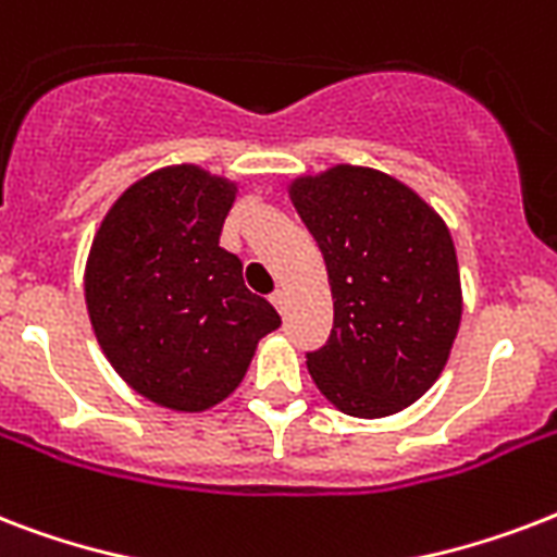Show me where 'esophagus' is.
Listing matches in <instances>:
<instances>
[{"label": "esophagus", "instance_id": "1", "mask_svg": "<svg viewBox=\"0 0 557 557\" xmlns=\"http://www.w3.org/2000/svg\"><path fill=\"white\" fill-rule=\"evenodd\" d=\"M271 304L277 306V312H286V304H288V295L283 292V288H277L274 295H271Z\"/></svg>", "mask_w": 557, "mask_h": 557}]
</instances>
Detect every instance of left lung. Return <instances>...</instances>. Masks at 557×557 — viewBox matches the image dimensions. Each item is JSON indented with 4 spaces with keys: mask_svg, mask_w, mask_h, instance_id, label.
Returning a JSON list of instances; mask_svg holds the SVG:
<instances>
[{
    "mask_svg": "<svg viewBox=\"0 0 557 557\" xmlns=\"http://www.w3.org/2000/svg\"><path fill=\"white\" fill-rule=\"evenodd\" d=\"M330 271V341L306 352L314 384L349 416L379 419L424 396L448 361L462 288L440 213L401 182L338 164L288 187Z\"/></svg>",
    "mask_w": 557,
    "mask_h": 557,
    "instance_id": "1",
    "label": "left lung"
}]
</instances>
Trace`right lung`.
<instances>
[{
	"instance_id": "add662e5",
	"label": "right lung",
	"mask_w": 557,
	"mask_h": 557,
	"mask_svg": "<svg viewBox=\"0 0 557 557\" xmlns=\"http://www.w3.org/2000/svg\"><path fill=\"white\" fill-rule=\"evenodd\" d=\"M236 185L205 170H156L109 208L86 262V306L100 349L144 398L208 410L239 387L277 309L219 248Z\"/></svg>"
}]
</instances>
